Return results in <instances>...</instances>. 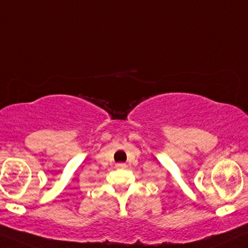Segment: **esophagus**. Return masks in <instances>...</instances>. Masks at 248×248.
Wrapping results in <instances>:
<instances>
[{
    "mask_svg": "<svg viewBox=\"0 0 248 248\" xmlns=\"http://www.w3.org/2000/svg\"><path fill=\"white\" fill-rule=\"evenodd\" d=\"M116 168H119V169H126L127 164L126 163H118L116 164Z\"/></svg>",
    "mask_w": 248,
    "mask_h": 248,
    "instance_id": "obj_1",
    "label": "esophagus"
}]
</instances>
